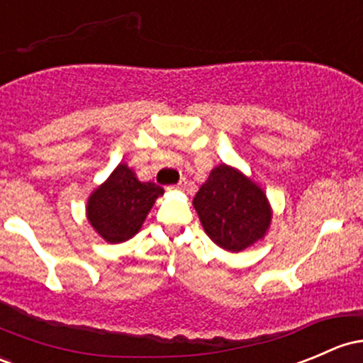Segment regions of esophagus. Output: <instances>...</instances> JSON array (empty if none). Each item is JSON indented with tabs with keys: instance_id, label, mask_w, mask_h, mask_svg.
Instances as JSON below:
<instances>
[{
	"instance_id": "esophagus-1",
	"label": "esophagus",
	"mask_w": 363,
	"mask_h": 363,
	"mask_svg": "<svg viewBox=\"0 0 363 363\" xmlns=\"http://www.w3.org/2000/svg\"><path fill=\"white\" fill-rule=\"evenodd\" d=\"M185 180H180V182H178L177 183V185H171V186H167V189H174V190H182L183 189V186H185Z\"/></svg>"
}]
</instances>
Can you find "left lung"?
Instances as JSON below:
<instances>
[{"label":"left lung","mask_w":363,"mask_h":363,"mask_svg":"<svg viewBox=\"0 0 363 363\" xmlns=\"http://www.w3.org/2000/svg\"><path fill=\"white\" fill-rule=\"evenodd\" d=\"M194 208L209 239L232 252L263 239L270 227L272 211L263 190L227 164L209 173L194 197Z\"/></svg>","instance_id":"1"}]
</instances>
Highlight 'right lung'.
Instances as JSON below:
<instances>
[{
    "instance_id": "add662e5",
    "label": "right lung",
    "mask_w": 363,
    "mask_h": 363,
    "mask_svg": "<svg viewBox=\"0 0 363 363\" xmlns=\"http://www.w3.org/2000/svg\"><path fill=\"white\" fill-rule=\"evenodd\" d=\"M164 190L152 182H138L126 164H119L108 180L91 194L88 220L107 242L131 239Z\"/></svg>"
}]
</instances>
